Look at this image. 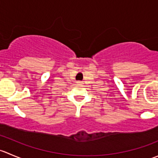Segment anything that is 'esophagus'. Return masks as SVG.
I'll return each instance as SVG.
<instances>
[{
    "label": "esophagus",
    "instance_id": "esophagus-1",
    "mask_svg": "<svg viewBox=\"0 0 158 158\" xmlns=\"http://www.w3.org/2000/svg\"><path fill=\"white\" fill-rule=\"evenodd\" d=\"M76 83H77V84H76L77 85H82V82H81V81H77V82H76Z\"/></svg>",
    "mask_w": 158,
    "mask_h": 158
}]
</instances>
